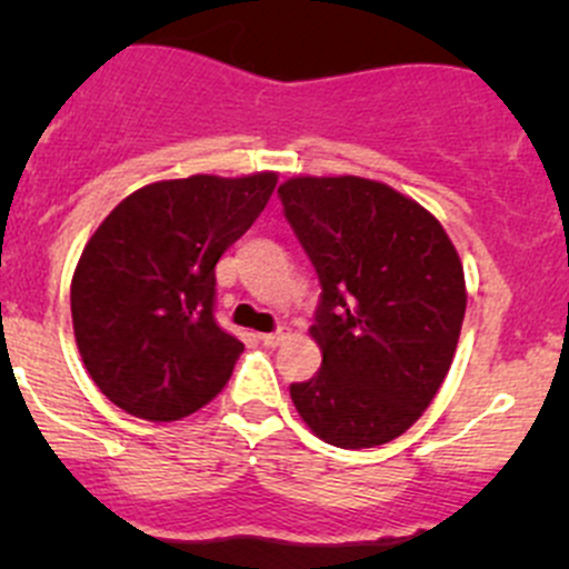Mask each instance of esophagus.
<instances>
[{
  "label": "esophagus",
  "mask_w": 569,
  "mask_h": 569,
  "mask_svg": "<svg viewBox=\"0 0 569 569\" xmlns=\"http://www.w3.org/2000/svg\"><path fill=\"white\" fill-rule=\"evenodd\" d=\"M286 336H289V330H286V327H280V330H274V332H263L261 343L263 347H278Z\"/></svg>",
  "instance_id": "obj_1"
}]
</instances>
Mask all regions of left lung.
I'll return each mask as SVG.
<instances>
[{"label": "left lung", "mask_w": 569, "mask_h": 569, "mask_svg": "<svg viewBox=\"0 0 569 569\" xmlns=\"http://www.w3.org/2000/svg\"><path fill=\"white\" fill-rule=\"evenodd\" d=\"M278 198L321 286L311 327L321 369L289 388L291 401L325 443H391L455 360L468 302L460 256L443 226L388 183L300 176Z\"/></svg>", "instance_id": "8db88e82"}]
</instances>
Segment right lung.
<instances>
[{
  "mask_svg": "<svg viewBox=\"0 0 569 569\" xmlns=\"http://www.w3.org/2000/svg\"><path fill=\"white\" fill-rule=\"evenodd\" d=\"M278 176H189L120 200L71 280L79 355L112 405L178 421L231 380L244 343L214 319L220 256L272 198Z\"/></svg>",
  "mask_w": 569,
  "mask_h": 569,
  "instance_id": "add662e5",
  "label": "right lung"
}]
</instances>
